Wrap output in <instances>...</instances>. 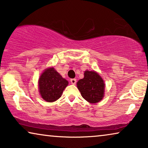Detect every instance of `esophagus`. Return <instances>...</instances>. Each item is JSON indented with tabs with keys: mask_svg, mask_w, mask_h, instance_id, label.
Returning a JSON list of instances; mask_svg holds the SVG:
<instances>
[{
	"mask_svg": "<svg viewBox=\"0 0 148 148\" xmlns=\"http://www.w3.org/2000/svg\"><path fill=\"white\" fill-rule=\"evenodd\" d=\"M70 81H71V83L72 85H75L77 82V80H76V79H71L70 80Z\"/></svg>",
	"mask_w": 148,
	"mask_h": 148,
	"instance_id": "esophagus-1",
	"label": "esophagus"
}]
</instances>
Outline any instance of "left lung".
I'll return each mask as SVG.
<instances>
[{
    "label": "left lung",
    "instance_id": "obj_1",
    "mask_svg": "<svg viewBox=\"0 0 148 148\" xmlns=\"http://www.w3.org/2000/svg\"><path fill=\"white\" fill-rule=\"evenodd\" d=\"M77 85L82 97L89 103H95L100 101L103 97V80L95 71H86L84 73V78L80 79Z\"/></svg>",
    "mask_w": 148,
    "mask_h": 148
}]
</instances>
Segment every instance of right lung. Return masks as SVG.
Listing matches in <instances>:
<instances>
[{
  "instance_id": "right-lung-1",
  "label": "right lung",
  "mask_w": 148,
  "mask_h": 148,
  "mask_svg": "<svg viewBox=\"0 0 148 148\" xmlns=\"http://www.w3.org/2000/svg\"><path fill=\"white\" fill-rule=\"evenodd\" d=\"M67 85L68 81L62 77L54 68L45 71L38 81L40 95L47 102H53L61 97Z\"/></svg>"
}]
</instances>
